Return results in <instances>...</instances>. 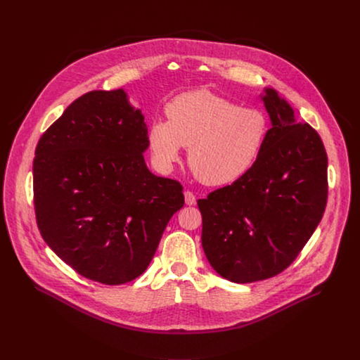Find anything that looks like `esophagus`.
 <instances>
[{
    "mask_svg": "<svg viewBox=\"0 0 360 360\" xmlns=\"http://www.w3.org/2000/svg\"><path fill=\"white\" fill-rule=\"evenodd\" d=\"M185 202H186V205H195L196 196L191 191H186L185 192Z\"/></svg>",
    "mask_w": 360,
    "mask_h": 360,
    "instance_id": "1",
    "label": "esophagus"
}]
</instances>
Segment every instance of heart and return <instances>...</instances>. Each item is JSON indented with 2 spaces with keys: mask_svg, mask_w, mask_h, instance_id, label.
I'll list each match as a JSON object with an SVG mask.
<instances>
[{
  "mask_svg": "<svg viewBox=\"0 0 360 360\" xmlns=\"http://www.w3.org/2000/svg\"><path fill=\"white\" fill-rule=\"evenodd\" d=\"M165 112L168 120L152 121L146 132L153 160L169 168L179 161L182 146H189V167L208 186L243 178L259 160L269 134L261 110L239 107L207 89L175 96Z\"/></svg>",
  "mask_w": 360,
  "mask_h": 360,
  "instance_id": "heart-1",
  "label": "heart"
}]
</instances>
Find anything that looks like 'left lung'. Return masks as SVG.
<instances>
[{
  "instance_id": "obj_1",
  "label": "left lung",
  "mask_w": 360,
  "mask_h": 360,
  "mask_svg": "<svg viewBox=\"0 0 360 360\" xmlns=\"http://www.w3.org/2000/svg\"><path fill=\"white\" fill-rule=\"evenodd\" d=\"M272 128L259 160L232 185L199 199L202 248L235 283L285 271L319 225L328 200V155L319 134L297 124L272 88L262 95Z\"/></svg>"
}]
</instances>
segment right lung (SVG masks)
<instances>
[{
  "instance_id": "obj_1",
  "label": "right lung",
  "mask_w": 360,
  "mask_h": 360,
  "mask_svg": "<svg viewBox=\"0 0 360 360\" xmlns=\"http://www.w3.org/2000/svg\"><path fill=\"white\" fill-rule=\"evenodd\" d=\"M146 124L124 89L75 99L39 138L32 165L38 229L84 278L122 285L145 272L182 185L143 160Z\"/></svg>"
}]
</instances>
